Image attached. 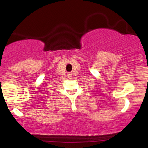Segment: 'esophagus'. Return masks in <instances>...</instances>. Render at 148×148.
<instances>
[{
	"label": "esophagus",
	"instance_id": "obj_1",
	"mask_svg": "<svg viewBox=\"0 0 148 148\" xmlns=\"http://www.w3.org/2000/svg\"><path fill=\"white\" fill-rule=\"evenodd\" d=\"M67 76H68L69 79H71V78L72 77V74H71V73H68V74H67Z\"/></svg>",
	"mask_w": 148,
	"mask_h": 148
}]
</instances>
